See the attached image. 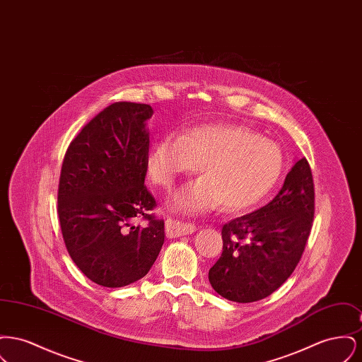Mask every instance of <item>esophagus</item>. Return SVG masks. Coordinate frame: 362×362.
Segmentation results:
<instances>
[{
    "label": "esophagus",
    "mask_w": 362,
    "mask_h": 362,
    "mask_svg": "<svg viewBox=\"0 0 362 362\" xmlns=\"http://www.w3.org/2000/svg\"><path fill=\"white\" fill-rule=\"evenodd\" d=\"M197 230L195 225L189 224V223H182L177 220L168 218L165 221V233L168 238H180V236H187Z\"/></svg>",
    "instance_id": "34e87169"
}]
</instances>
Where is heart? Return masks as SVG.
<instances>
[{"label": "heart", "instance_id": "b5f03b06", "mask_svg": "<svg viewBox=\"0 0 362 362\" xmlns=\"http://www.w3.org/2000/svg\"><path fill=\"white\" fill-rule=\"evenodd\" d=\"M282 164L274 141L226 122L192 126L177 137L163 138L146 157L148 175L161 187H171L177 177L199 167L204 176L176 189L168 199L171 211L186 216L221 204L226 211L255 206L274 187Z\"/></svg>", "mask_w": 362, "mask_h": 362}]
</instances>
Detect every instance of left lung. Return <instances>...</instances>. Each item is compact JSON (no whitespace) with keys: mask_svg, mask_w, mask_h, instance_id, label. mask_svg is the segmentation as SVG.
Listing matches in <instances>:
<instances>
[{"mask_svg":"<svg viewBox=\"0 0 362 362\" xmlns=\"http://www.w3.org/2000/svg\"><path fill=\"white\" fill-rule=\"evenodd\" d=\"M313 214V179L303 157L272 202L223 226V254L209 270L211 288L235 303L259 301L276 292L301 259Z\"/></svg>","mask_w":362,"mask_h":362,"instance_id":"obj_1","label":"left lung"}]
</instances>
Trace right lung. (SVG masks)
Here are the masks:
<instances>
[{"mask_svg": "<svg viewBox=\"0 0 362 362\" xmlns=\"http://www.w3.org/2000/svg\"><path fill=\"white\" fill-rule=\"evenodd\" d=\"M149 104L117 102L71 141L62 163L58 217L70 258L90 281L122 288L144 278L164 244V221L149 214L144 186ZM146 218V227L131 220Z\"/></svg>", "mask_w": 362, "mask_h": 362, "instance_id": "1", "label": "right lung"}]
</instances>
